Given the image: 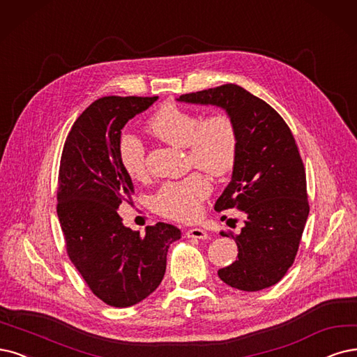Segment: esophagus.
<instances>
[{"label": "esophagus", "mask_w": 357, "mask_h": 357, "mask_svg": "<svg viewBox=\"0 0 357 357\" xmlns=\"http://www.w3.org/2000/svg\"><path fill=\"white\" fill-rule=\"evenodd\" d=\"M188 238H195V240H206L207 238V232L202 228H191L185 232Z\"/></svg>", "instance_id": "34e87169"}]
</instances>
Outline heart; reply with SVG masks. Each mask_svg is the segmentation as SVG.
Listing matches in <instances>:
<instances>
[{
  "label": "heart",
  "instance_id": "heart-1",
  "mask_svg": "<svg viewBox=\"0 0 357 357\" xmlns=\"http://www.w3.org/2000/svg\"><path fill=\"white\" fill-rule=\"evenodd\" d=\"M150 134L174 147L185 149L188 163L212 176H223L232 170L238 155V130L227 113L202 114L166 102L147 121ZM119 160L126 175L135 181L147 176V158L142 142L132 134H123L117 145ZM212 187L199 172L179 181H167L153 195V208L165 218L188 222L202 213V204Z\"/></svg>",
  "mask_w": 357,
  "mask_h": 357
}]
</instances>
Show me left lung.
<instances>
[{"instance_id": "1", "label": "left lung", "mask_w": 357, "mask_h": 357, "mask_svg": "<svg viewBox=\"0 0 357 357\" xmlns=\"http://www.w3.org/2000/svg\"><path fill=\"white\" fill-rule=\"evenodd\" d=\"M178 101L218 105L238 130L232 179L215 210L238 208L245 220L238 235L222 232L238 245V260L219 269V278L243 291L275 285L294 263L309 216L306 170L291 129L268 102L235 84Z\"/></svg>"}]
</instances>
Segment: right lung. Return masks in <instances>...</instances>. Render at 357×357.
<instances>
[{"label":"right lung","mask_w":357,"mask_h":357,"mask_svg":"<svg viewBox=\"0 0 357 357\" xmlns=\"http://www.w3.org/2000/svg\"><path fill=\"white\" fill-rule=\"evenodd\" d=\"M157 97H102L76 119L66 138L57 215L66 250L86 285L105 305L134 306L160 285L169 245L181 231L165 222L145 235L123 227L117 208L134 192L117 145L129 119Z\"/></svg>","instance_id":"add662e5"}]
</instances>
